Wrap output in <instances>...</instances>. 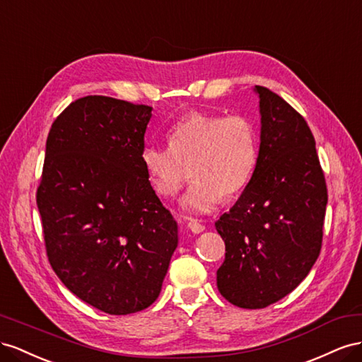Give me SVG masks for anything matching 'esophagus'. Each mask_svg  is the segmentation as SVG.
I'll return each mask as SVG.
<instances>
[{
	"label": "esophagus",
	"instance_id": "obj_1",
	"mask_svg": "<svg viewBox=\"0 0 362 362\" xmlns=\"http://www.w3.org/2000/svg\"><path fill=\"white\" fill-rule=\"evenodd\" d=\"M188 229H189L192 233H202V232L204 230V226L200 224L197 220H189Z\"/></svg>",
	"mask_w": 362,
	"mask_h": 362
}]
</instances>
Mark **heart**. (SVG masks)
<instances>
[{
  "label": "heart",
  "mask_w": 362,
  "mask_h": 362,
  "mask_svg": "<svg viewBox=\"0 0 362 362\" xmlns=\"http://www.w3.org/2000/svg\"><path fill=\"white\" fill-rule=\"evenodd\" d=\"M168 146L144 147L141 162L154 189L165 197L180 189L191 167L194 180L180 199L188 214H209L223 195L240 194L256 167L255 127L240 115L191 112L170 129Z\"/></svg>",
  "instance_id": "heart-1"
}]
</instances>
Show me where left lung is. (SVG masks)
I'll use <instances>...</instances> for the list:
<instances>
[{
	"label": "left lung",
	"instance_id": "8db88e82",
	"mask_svg": "<svg viewBox=\"0 0 362 362\" xmlns=\"http://www.w3.org/2000/svg\"><path fill=\"white\" fill-rule=\"evenodd\" d=\"M253 90L261 113L256 167L232 209L215 223L226 244L216 286L226 300L245 309L276 303L311 272L327 204L306 121L270 89Z\"/></svg>",
	"mask_w": 362,
	"mask_h": 362
}]
</instances>
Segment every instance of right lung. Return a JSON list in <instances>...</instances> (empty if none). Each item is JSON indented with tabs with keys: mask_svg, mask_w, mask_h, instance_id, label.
Returning <instances> with one entry per match:
<instances>
[{
	"mask_svg": "<svg viewBox=\"0 0 362 362\" xmlns=\"http://www.w3.org/2000/svg\"><path fill=\"white\" fill-rule=\"evenodd\" d=\"M151 110L88 95L47 138L36 203L48 261L72 294L110 315L156 300L179 243L141 162Z\"/></svg>",
	"mask_w": 362,
	"mask_h": 362,
	"instance_id": "right-lung-1",
	"label": "right lung"
}]
</instances>
